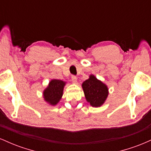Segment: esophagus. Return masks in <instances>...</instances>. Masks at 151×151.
Here are the masks:
<instances>
[{"label":"esophagus","mask_w":151,"mask_h":151,"mask_svg":"<svg viewBox=\"0 0 151 151\" xmlns=\"http://www.w3.org/2000/svg\"><path fill=\"white\" fill-rule=\"evenodd\" d=\"M72 82L74 83V84H76V83H77V77H76V76H74V75H72Z\"/></svg>","instance_id":"esophagus-1"}]
</instances>
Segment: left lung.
Masks as SVG:
<instances>
[{
  "instance_id": "left-lung-1",
  "label": "left lung",
  "mask_w": 151,
  "mask_h": 151,
  "mask_svg": "<svg viewBox=\"0 0 151 151\" xmlns=\"http://www.w3.org/2000/svg\"><path fill=\"white\" fill-rule=\"evenodd\" d=\"M82 88L86 101L92 106H101L108 96L109 91L106 85L93 75H90L89 79L83 82Z\"/></svg>"
}]
</instances>
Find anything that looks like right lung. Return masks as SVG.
Instances as JSON below:
<instances>
[{"label": "right lung", "mask_w": 151, "mask_h": 151, "mask_svg": "<svg viewBox=\"0 0 151 151\" xmlns=\"http://www.w3.org/2000/svg\"><path fill=\"white\" fill-rule=\"evenodd\" d=\"M65 85L63 81L52 79L43 92L45 100L51 105H56L61 99Z\"/></svg>", "instance_id": "obj_1"}]
</instances>
